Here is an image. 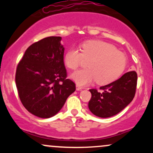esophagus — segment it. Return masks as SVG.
<instances>
[{
  "label": "esophagus",
  "mask_w": 153,
  "mask_h": 153,
  "mask_svg": "<svg viewBox=\"0 0 153 153\" xmlns=\"http://www.w3.org/2000/svg\"><path fill=\"white\" fill-rule=\"evenodd\" d=\"M82 88L81 86H80L79 85H76V90L77 91H80V90H82Z\"/></svg>",
  "instance_id": "34e87169"
}]
</instances>
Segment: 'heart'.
<instances>
[{
  "label": "heart",
  "instance_id": "b5f03b06",
  "mask_svg": "<svg viewBox=\"0 0 153 153\" xmlns=\"http://www.w3.org/2000/svg\"><path fill=\"white\" fill-rule=\"evenodd\" d=\"M84 59L89 60L88 69L80 70L71 75L78 85H84L97 80L100 85L114 81L126 67V57L113 45L101 41H88L81 45V52L72 48L65 54L64 62L69 69L75 70Z\"/></svg>",
  "mask_w": 153,
  "mask_h": 153
}]
</instances>
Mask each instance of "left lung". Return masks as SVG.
Wrapping results in <instances>:
<instances>
[{"mask_svg":"<svg viewBox=\"0 0 153 153\" xmlns=\"http://www.w3.org/2000/svg\"><path fill=\"white\" fill-rule=\"evenodd\" d=\"M137 83V74L135 71H129L118 80L100 87V91L95 88L90 89L91 98L88 103L89 109L101 118L117 114L134 99Z\"/></svg>","mask_w":153,"mask_h":153,"instance_id":"obj_1","label":"left lung"}]
</instances>
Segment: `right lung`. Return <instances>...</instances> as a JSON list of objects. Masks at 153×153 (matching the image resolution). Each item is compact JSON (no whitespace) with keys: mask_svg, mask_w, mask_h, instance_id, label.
I'll list each match as a JSON object with an SVG mask.
<instances>
[{"mask_svg":"<svg viewBox=\"0 0 153 153\" xmlns=\"http://www.w3.org/2000/svg\"><path fill=\"white\" fill-rule=\"evenodd\" d=\"M60 36L44 38L29 46L17 65L16 85L28 111L40 118L57 114L75 84L67 79Z\"/></svg>","mask_w":153,"mask_h":153,"instance_id":"1","label":"right lung"}]
</instances>
